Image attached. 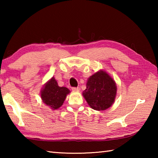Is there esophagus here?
I'll use <instances>...</instances> for the list:
<instances>
[{
  "label": "esophagus",
  "instance_id": "obj_1",
  "mask_svg": "<svg viewBox=\"0 0 158 158\" xmlns=\"http://www.w3.org/2000/svg\"><path fill=\"white\" fill-rule=\"evenodd\" d=\"M79 88H78V87H73V88H72V90H73V91H74V92H78V91H79Z\"/></svg>",
  "mask_w": 158,
  "mask_h": 158
}]
</instances>
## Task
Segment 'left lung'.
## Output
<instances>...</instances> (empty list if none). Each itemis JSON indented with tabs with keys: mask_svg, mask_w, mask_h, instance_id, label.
Returning a JSON list of instances; mask_svg holds the SVG:
<instances>
[{
	"mask_svg": "<svg viewBox=\"0 0 158 158\" xmlns=\"http://www.w3.org/2000/svg\"><path fill=\"white\" fill-rule=\"evenodd\" d=\"M117 86L114 79L103 69L90 76L86 82V89L82 95L90 108L105 111L111 107L116 97Z\"/></svg>",
	"mask_w": 158,
	"mask_h": 158,
	"instance_id": "8db88e82",
	"label": "left lung"
}]
</instances>
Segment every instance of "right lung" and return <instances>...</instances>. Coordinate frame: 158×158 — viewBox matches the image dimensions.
<instances>
[{
	"label": "right lung",
	"instance_id": "1",
	"mask_svg": "<svg viewBox=\"0 0 158 158\" xmlns=\"http://www.w3.org/2000/svg\"><path fill=\"white\" fill-rule=\"evenodd\" d=\"M69 93L70 90L68 88L59 86L57 81L53 77L42 87L40 97L44 104L53 110H56L63 105Z\"/></svg>",
	"mask_w": 158,
	"mask_h": 158
}]
</instances>
